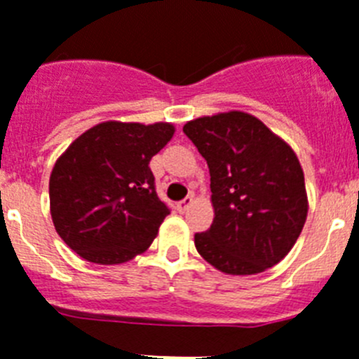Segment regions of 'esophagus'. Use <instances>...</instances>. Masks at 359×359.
Returning <instances> with one entry per match:
<instances>
[{"instance_id": "1", "label": "esophagus", "mask_w": 359, "mask_h": 359, "mask_svg": "<svg viewBox=\"0 0 359 359\" xmlns=\"http://www.w3.org/2000/svg\"><path fill=\"white\" fill-rule=\"evenodd\" d=\"M191 204H194V197H186L184 201L177 203V210H179V212H186V210H189Z\"/></svg>"}]
</instances>
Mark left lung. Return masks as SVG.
<instances>
[{
	"label": "left lung",
	"mask_w": 359,
	"mask_h": 359,
	"mask_svg": "<svg viewBox=\"0 0 359 359\" xmlns=\"http://www.w3.org/2000/svg\"><path fill=\"white\" fill-rule=\"evenodd\" d=\"M184 133L210 168L215 217L195 233L201 257L228 276H254L285 259L309 213L294 149L243 111L189 120Z\"/></svg>",
	"instance_id": "left-lung-1"
}]
</instances>
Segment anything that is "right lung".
<instances>
[{
	"instance_id": "right-lung-1",
	"label": "right lung",
	"mask_w": 359,
	"mask_h": 359,
	"mask_svg": "<svg viewBox=\"0 0 359 359\" xmlns=\"http://www.w3.org/2000/svg\"><path fill=\"white\" fill-rule=\"evenodd\" d=\"M173 135L170 122L107 120L58 156L50 217L72 252L89 263L122 264L151 246L170 210L156 197L149 161Z\"/></svg>"
}]
</instances>
